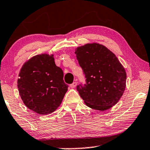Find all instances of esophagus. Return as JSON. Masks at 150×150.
<instances>
[{
    "mask_svg": "<svg viewBox=\"0 0 150 150\" xmlns=\"http://www.w3.org/2000/svg\"><path fill=\"white\" fill-rule=\"evenodd\" d=\"M76 85H77L76 82H74V83H71L69 86H70L71 88H74V87H76Z\"/></svg>",
    "mask_w": 150,
    "mask_h": 150,
    "instance_id": "obj_1",
    "label": "esophagus"
}]
</instances>
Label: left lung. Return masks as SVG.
<instances>
[{"instance_id":"left-lung-1","label":"left lung","mask_w":150,"mask_h":150,"mask_svg":"<svg viewBox=\"0 0 150 150\" xmlns=\"http://www.w3.org/2000/svg\"><path fill=\"white\" fill-rule=\"evenodd\" d=\"M85 77L77 91L86 105L106 110L117 103L126 88L124 67L111 51L103 45L87 44L75 51Z\"/></svg>"}]
</instances>
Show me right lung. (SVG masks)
<instances>
[{"label": "right lung", "instance_id": "1", "mask_svg": "<svg viewBox=\"0 0 150 150\" xmlns=\"http://www.w3.org/2000/svg\"><path fill=\"white\" fill-rule=\"evenodd\" d=\"M67 87L63 70L55 65L53 55L46 54L36 55L24 63L18 80L24 104L40 115L54 112L60 106Z\"/></svg>", "mask_w": 150, "mask_h": 150}]
</instances>
